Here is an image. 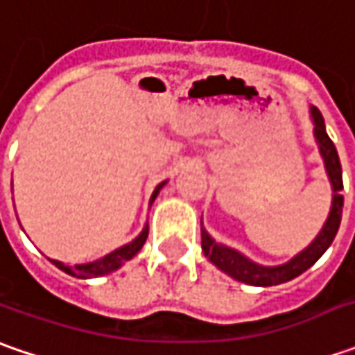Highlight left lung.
Returning <instances> with one entry per match:
<instances>
[{
    "label": "left lung",
    "instance_id": "8db88e82",
    "mask_svg": "<svg viewBox=\"0 0 355 355\" xmlns=\"http://www.w3.org/2000/svg\"><path fill=\"white\" fill-rule=\"evenodd\" d=\"M310 116H312V122H314V138H316L320 156L324 159L326 173L330 178L332 191H334L328 219H326L320 233L316 235V239L308 245L304 251H300L288 263L279 266L257 265V263L249 261L245 254H241L235 249L217 243L205 229H201V249L205 252V257L217 268H221L225 275H229L231 279L245 282V284H251V286H275V284H280V282H288V280L296 279L298 275H302L304 270H308L310 266L314 265L334 241L340 221H342V207H344V196L340 193L344 189L342 166H340L338 150H336L334 142L330 140V136L326 132L324 118H322L320 110L316 106H310Z\"/></svg>",
    "mask_w": 355,
    "mask_h": 355
}]
</instances>
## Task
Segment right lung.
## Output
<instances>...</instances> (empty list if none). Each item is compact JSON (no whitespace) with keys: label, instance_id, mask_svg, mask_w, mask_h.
I'll list each match as a JSON object with an SVG mask.
<instances>
[{"label":"right lung","instance_id":"obj_1","mask_svg":"<svg viewBox=\"0 0 355 355\" xmlns=\"http://www.w3.org/2000/svg\"><path fill=\"white\" fill-rule=\"evenodd\" d=\"M164 184H166V182H162V184L157 185L156 189H154L150 203H152V201L157 198V193H159V189L164 187ZM146 239H148V225L144 227L142 233L134 239V241H130L128 245L120 247V249L112 251L110 254H106V257H103V259H98V261H94V263H87V265H75V266H64L61 261H51V263L59 266V268H61V270H64L67 275L76 277V279H94V277H104V275H108V272H112V270L120 268V266L124 265L126 261H130L134 254H138V252H140V249L144 247V243H146Z\"/></svg>","mask_w":355,"mask_h":355}]
</instances>
